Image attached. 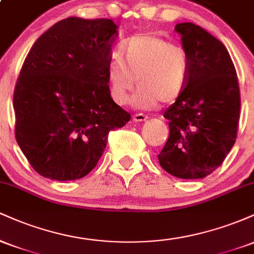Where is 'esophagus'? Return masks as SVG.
<instances>
[{
    "mask_svg": "<svg viewBox=\"0 0 254 254\" xmlns=\"http://www.w3.org/2000/svg\"><path fill=\"white\" fill-rule=\"evenodd\" d=\"M148 119V116L143 115V113H137V115L132 116V121L136 123H141V122H145Z\"/></svg>",
    "mask_w": 254,
    "mask_h": 254,
    "instance_id": "1",
    "label": "esophagus"
}]
</instances>
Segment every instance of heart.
Here are the masks:
<instances>
[{
    "mask_svg": "<svg viewBox=\"0 0 254 254\" xmlns=\"http://www.w3.org/2000/svg\"><path fill=\"white\" fill-rule=\"evenodd\" d=\"M107 65V84L112 100L129 101L131 90L137 109L150 110L157 104H171L184 94L190 78V58L182 46L153 33L127 38Z\"/></svg>",
    "mask_w": 254,
    "mask_h": 254,
    "instance_id": "1",
    "label": "heart"
}]
</instances>
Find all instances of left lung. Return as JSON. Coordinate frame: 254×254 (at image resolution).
<instances>
[{"label":"left lung","instance_id":"8db88e82","mask_svg":"<svg viewBox=\"0 0 254 254\" xmlns=\"http://www.w3.org/2000/svg\"><path fill=\"white\" fill-rule=\"evenodd\" d=\"M190 58L188 88L164 117L170 136L159 154L161 167L177 178L200 179L223 162L235 143L240 89L226 46L192 22L176 26Z\"/></svg>","mask_w":254,"mask_h":254}]
</instances>
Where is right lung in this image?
Returning a JSON list of instances; mask_svg holds the SVG:
<instances>
[{"mask_svg": "<svg viewBox=\"0 0 254 254\" xmlns=\"http://www.w3.org/2000/svg\"><path fill=\"white\" fill-rule=\"evenodd\" d=\"M117 28L110 19L66 17L28 52L14 90L15 138L42 177L66 182L87 176L110 131L130 121L107 84Z\"/></svg>", "mask_w": 254, "mask_h": 254, "instance_id": "add662e5", "label": "right lung"}]
</instances>
